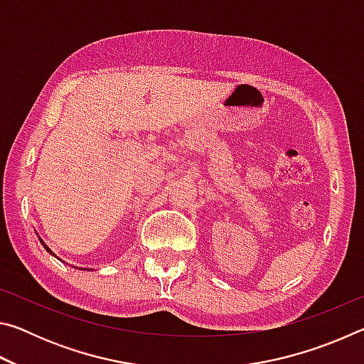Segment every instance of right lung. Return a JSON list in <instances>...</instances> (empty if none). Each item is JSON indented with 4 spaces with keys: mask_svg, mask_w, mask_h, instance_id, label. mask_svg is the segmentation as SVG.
Returning a JSON list of instances; mask_svg holds the SVG:
<instances>
[{
    "mask_svg": "<svg viewBox=\"0 0 364 364\" xmlns=\"http://www.w3.org/2000/svg\"><path fill=\"white\" fill-rule=\"evenodd\" d=\"M45 249H46V250H48V252H51V250H49V249H48V247H46V245H45Z\"/></svg>",
    "mask_w": 364,
    "mask_h": 364,
    "instance_id": "1",
    "label": "right lung"
}]
</instances>
